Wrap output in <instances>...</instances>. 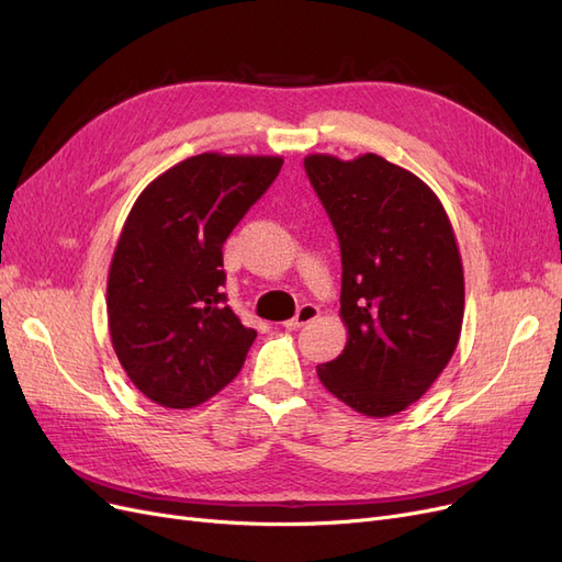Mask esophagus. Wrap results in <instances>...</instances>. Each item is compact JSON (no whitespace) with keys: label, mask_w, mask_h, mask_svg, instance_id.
<instances>
[{"label":"esophagus","mask_w":562,"mask_h":562,"mask_svg":"<svg viewBox=\"0 0 562 562\" xmlns=\"http://www.w3.org/2000/svg\"><path fill=\"white\" fill-rule=\"evenodd\" d=\"M316 316H318V307H316V304H302V307L297 310V314H295L291 321H285L283 326H285V328H300V326H304V323L314 321Z\"/></svg>","instance_id":"esophagus-1"}]
</instances>
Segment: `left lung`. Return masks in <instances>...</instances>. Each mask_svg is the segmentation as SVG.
<instances>
[{"label": "left lung", "mask_w": 562, "mask_h": 562, "mask_svg": "<svg viewBox=\"0 0 562 562\" xmlns=\"http://www.w3.org/2000/svg\"><path fill=\"white\" fill-rule=\"evenodd\" d=\"M342 250L347 345L316 368L335 398L391 417L427 394L464 321V269L443 203L380 155L304 157Z\"/></svg>", "instance_id": "obj_1"}]
</instances>
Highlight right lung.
Returning a JSON list of instances; mask_svg holds the SVG:
<instances>
[{"mask_svg": "<svg viewBox=\"0 0 562 562\" xmlns=\"http://www.w3.org/2000/svg\"><path fill=\"white\" fill-rule=\"evenodd\" d=\"M283 157L203 151L151 180L119 234L108 328L135 389L194 407L225 389L258 337L225 304L223 246Z\"/></svg>", "mask_w": 562, "mask_h": 562, "instance_id": "right-lung-1", "label": "right lung"}]
</instances>
